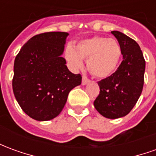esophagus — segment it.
<instances>
[{"instance_id": "obj_1", "label": "esophagus", "mask_w": 156, "mask_h": 156, "mask_svg": "<svg viewBox=\"0 0 156 156\" xmlns=\"http://www.w3.org/2000/svg\"><path fill=\"white\" fill-rule=\"evenodd\" d=\"M88 81H89V79H88L87 77L83 76V80H82V84L86 85L88 83Z\"/></svg>"}]
</instances>
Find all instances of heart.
I'll use <instances>...</instances> for the list:
<instances>
[{
    "label": "heart",
    "mask_w": 156,
    "mask_h": 156,
    "mask_svg": "<svg viewBox=\"0 0 156 156\" xmlns=\"http://www.w3.org/2000/svg\"><path fill=\"white\" fill-rule=\"evenodd\" d=\"M120 45L115 39L95 36L79 41L74 48L68 46L64 57L74 70L83 68V59H87V68L92 75L106 78L117 70L121 59Z\"/></svg>",
    "instance_id": "1"
}]
</instances>
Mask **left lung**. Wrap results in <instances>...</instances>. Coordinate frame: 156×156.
<instances>
[{
    "label": "left lung",
    "instance_id": "8db88e82",
    "mask_svg": "<svg viewBox=\"0 0 156 156\" xmlns=\"http://www.w3.org/2000/svg\"><path fill=\"white\" fill-rule=\"evenodd\" d=\"M120 45L123 61L110 77L98 83L100 92L94 102L97 111L108 119L127 115L140 96L145 61L136 41L118 31L111 32Z\"/></svg>",
    "mask_w": 156,
    "mask_h": 156
}]
</instances>
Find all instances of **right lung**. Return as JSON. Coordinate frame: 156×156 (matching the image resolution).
Segmentation results:
<instances>
[{
    "instance_id": "1",
    "label": "right lung",
    "mask_w": 156,
    "mask_h": 156,
    "mask_svg": "<svg viewBox=\"0 0 156 156\" xmlns=\"http://www.w3.org/2000/svg\"><path fill=\"white\" fill-rule=\"evenodd\" d=\"M68 35L51 32L34 36L15 58L13 93L22 110L35 120L57 117L69 92L81 84V75L69 71L62 57Z\"/></svg>"
}]
</instances>
